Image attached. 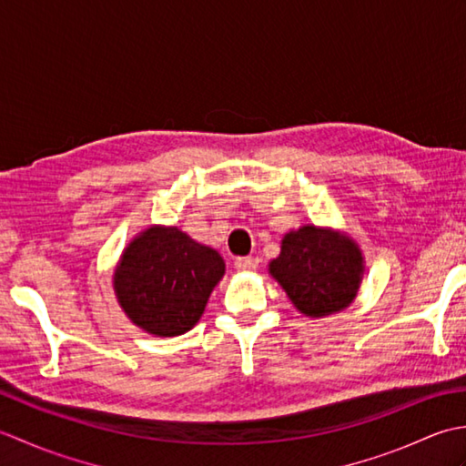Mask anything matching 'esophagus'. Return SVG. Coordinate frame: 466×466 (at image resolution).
Returning a JSON list of instances; mask_svg holds the SVG:
<instances>
[{
  "label": "esophagus",
  "mask_w": 466,
  "mask_h": 466,
  "mask_svg": "<svg viewBox=\"0 0 466 466\" xmlns=\"http://www.w3.org/2000/svg\"><path fill=\"white\" fill-rule=\"evenodd\" d=\"M234 266L238 272H254L258 268V258H254V256H242V258H236Z\"/></svg>",
  "instance_id": "34e87169"
}]
</instances>
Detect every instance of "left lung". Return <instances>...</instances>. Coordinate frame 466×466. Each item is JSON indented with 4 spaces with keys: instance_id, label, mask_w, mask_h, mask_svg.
Returning <instances> with one entry per match:
<instances>
[{
    "instance_id": "1",
    "label": "left lung",
    "mask_w": 466,
    "mask_h": 466,
    "mask_svg": "<svg viewBox=\"0 0 466 466\" xmlns=\"http://www.w3.org/2000/svg\"><path fill=\"white\" fill-rule=\"evenodd\" d=\"M272 279L310 319L336 314L359 294L364 258L350 236L312 224L282 238L280 256L268 264Z\"/></svg>"
}]
</instances>
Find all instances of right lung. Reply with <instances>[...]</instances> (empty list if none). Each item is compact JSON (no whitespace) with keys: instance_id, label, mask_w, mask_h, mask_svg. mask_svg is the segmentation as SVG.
<instances>
[{"instance_id":"1","label":"right lung","mask_w":466,"mask_h":466,"mask_svg":"<svg viewBox=\"0 0 466 466\" xmlns=\"http://www.w3.org/2000/svg\"><path fill=\"white\" fill-rule=\"evenodd\" d=\"M226 264L176 226H150L126 246L114 292L136 326L154 336L184 334L200 320Z\"/></svg>"}]
</instances>
